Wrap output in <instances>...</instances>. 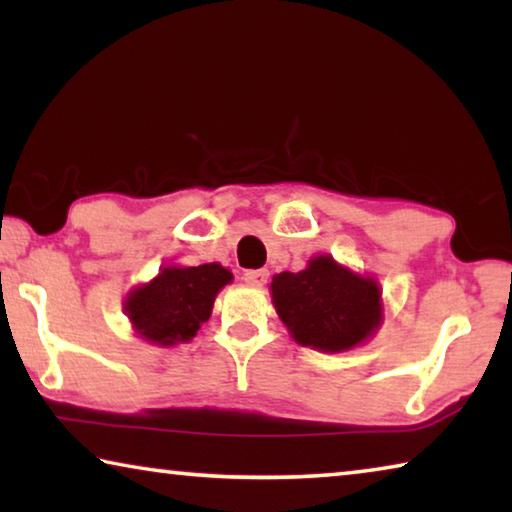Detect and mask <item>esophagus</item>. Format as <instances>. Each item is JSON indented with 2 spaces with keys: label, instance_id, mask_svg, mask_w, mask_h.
<instances>
[{
  "label": "esophagus",
  "instance_id": "1",
  "mask_svg": "<svg viewBox=\"0 0 512 512\" xmlns=\"http://www.w3.org/2000/svg\"><path fill=\"white\" fill-rule=\"evenodd\" d=\"M268 280V271H246L244 273V282L250 284V287H264Z\"/></svg>",
  "mask_w": 512,
  "mask_h": 512
}]
</instances>
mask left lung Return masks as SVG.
<instances>
[{
  "label": "left lung",
  "mask_w": 512,
  "mask_h": 512,
  "mask_svg": "<svg viewBox=\"0 0 512 512\" xmlns=\"http://www.w3.org/2000/svg\"><path fill=\"white\" fill-rule=\"evenodd\" d=\"M271 293L296 343L320 352L357 348L384 318L375 277L352 273L329 255L309 259L300 273L273 275Z\"/></svg>",
  "instance_id": "8db88e82"
}]
</instances>
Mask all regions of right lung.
I'll list each match as a JSON object with an SVG mask.
<instances>
[{
	"label": "right lung",
	"instance_id": "right-lung-1",
	"mask_svg": "<svg viewBox=\"0 0 512 512\" xmlns=\"http://www.w3.org/2000/svg\"><path fill=\"white\" fill-rule=\"evenodd\" d=\"M230 282L232 273L216 262L164 266L151 282L128 293L124 311L142 339L169 348L194 339L212 314L216 293Z\"/></svg>",
	"mask_w": 512,
	"mask_h": 512
}]
</instances>
